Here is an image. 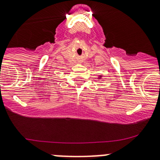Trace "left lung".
Listing matches in <instances>:
<instances>
[{"label": "left lung", "instance_id": "8db88e82", "mask_svg": "<svg viewBox=\"0 0 160 160\" xmlns=\"http://www.w3.org/2000/svg\"><path fill=\"white\" fill-rule=\"evenodd\" d=\"M102 77H103V76H101V75H100V76H98V79H99V80L102 79Z\"/></svg>", "mask_w": 160, "mask_h": 160}]
</instances>
